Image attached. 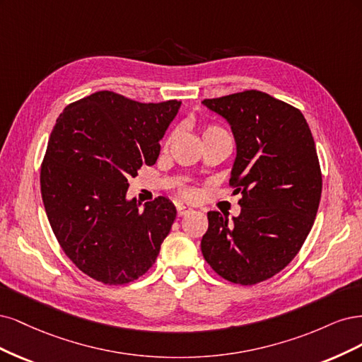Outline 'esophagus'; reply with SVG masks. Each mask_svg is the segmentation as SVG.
I'll list each match as a JSON object with an SVG mask.
<instances>
[{
	"mask_svg": "<svg viewBox=\"0 0 362 362\" xmlns=\"http://www.w3.org/2000/svg\"><path fill=\"white\" fill-rule=\"evenodd\" d=\"M192 212V207L186 206V204H177V215L179 216H185Z\"/></svg>",
	"mask_w": 362,
	"mask_h": 362,
	"instance_id": "1",
	"label": "esophagus"
}]
</instances>
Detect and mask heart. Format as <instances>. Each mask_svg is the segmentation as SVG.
<instances>
[{
	"instance_id": "obj_1",
	"label": "heart",
	"mask_w": 362,
	"mask_h": 362,
	"mask_svg": "<svg viewBox=\"0 0 362 362\" xmlns=\"http://www.w3.org/2000/svg\"><path fill=\"white\" fill-rule=\"evenodd\" d=\"M219 135H228V134H227L224 129H221V127H218V126H206L204 129H203V139H204V138H211V136H219ZM171 139H173V135H170V136L165 139V143H164L165 147L171 143ZM183 195H185V197H192L194 192H192L191 189H185V191H183Z\"/></svg>"
}]
</instances>
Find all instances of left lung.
<instances>
[{
	"label": "left lung",
	"mask_w": 362,
	"mask_h": 362,
	"mask_svg": "<svg viewBox=\"0 0 362 362\" xmlns=\"http://www.w3.org/2000/svg\"><path fill=\"white\" fill-rule=\"evenodd\" d=\"M203 105L231 126L230 185L242 195L233 223L207 214L203 257L227 281L257 284L295 259L314 224L322 195L316 144L302 112L267 93L247 90Z\"/></svg>",
	"instance_id": "obj_1"
}]
</instances>
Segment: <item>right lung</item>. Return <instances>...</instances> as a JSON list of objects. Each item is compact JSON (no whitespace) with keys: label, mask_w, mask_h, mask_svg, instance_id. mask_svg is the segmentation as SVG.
Returning <instances> with one entry per match:
<instances>
[{"label":"right lung","mask_w":362,"mask_h":362,"mask_svg":"<svg viewBox=\"0 0 362 362\" xmlns=\"http://www.w3.org/2000/svg\"><path fill=\"white\" fill-rule=\"evenodd\" d=\"M180 103H141L105 90L67 105L55 122L40 168L43 206L67 257L96 281H135L168 236L177 214L168 198L139 209L126 192L127 180L156 162Z\"/></svg>","instance_id":"right-lung-1"}]
</instances>
